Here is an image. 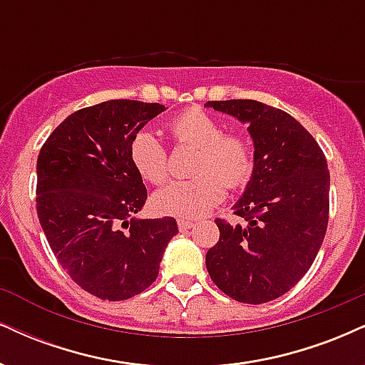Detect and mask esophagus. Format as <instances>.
I'll return each mask as SVG.
<instances>
[{"mask_svg": "<svg viewBox=\"0 0 365 365\" xmlns=\"http://www.w3.org/2000/svg\"><path fill=\"white\" fill-rule=\"evenodd\" d=\"M194 221H190V220H178V230L180 232H187V230H190V228H194Z\"/></svg>", "mask_w": 365, "mask_h": 365, "instance_id": "1", "label": "esophagus"}]
</instances>
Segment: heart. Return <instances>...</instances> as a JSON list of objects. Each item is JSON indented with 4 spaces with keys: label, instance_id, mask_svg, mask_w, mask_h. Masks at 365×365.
I'll return each instance as SVG.
<instances>
[{
    "label": "heart",
    "instance_id": "b5f03b06",
    "mask_svg": "<svg viewBox=\"0 0 365 365\" xmlns=\"http://www.w3.org/2000/svg\"><path fill=\"white\" fill-rule=\"evenodd\" d=\"M175 144L199 150L188 180H177L154 195V206L163 215L199 217L225 199L226 185L244 187L252 178L255 153L244 133L223 130L220 121L199 110H188L170 123ZM133 166L153 185L170 177V154L156 133L140 130L130 145Z\"/></svg>",
    "mask_w": 365,
    "mask_h": 365
}]
</instances>
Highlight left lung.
Instances as JSON below:
<instances>
[{"label": "left lung", "mask_w": 365, "mask_h": 365, "mask_svg": "<svg viewBox=\"0 0 365 365\" xmlns=\"http://www.w3.org/2000/svg\"><path fill=\"white\" fill-rule=\"evenodd\" d=\"M206 106L249 125L255 168L233 215L216 220L220 240L206 254L211 279L233 300L266 304L292 290L319 252L329 217L324 153L293 116L254 99Z\"/></svg>", "instance_id": "left-lung-1"}]
</instances>
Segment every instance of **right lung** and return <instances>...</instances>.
Returning a JSON list of instances; mask_svg holds the SVG:
<instances>
[{
    "instance_id": "right-lung-1",
    "label": "right lung",
    "mask_w": 365,
    "mask_h": 365,
    "mask_svg": "<svg viewBox=\"0 0 365 365\" xmlns=\"http://www.w3.org/2000/svg\"><path fill=\"white\" fill-rule=\"evenodd\" d=\"M166 108L115 99L72 113L37 158L36 209L53 254L82 290L118 302L156 282L175 217L137 220L148 188L133 137Z\"/></svg>"
}]
</instances>
